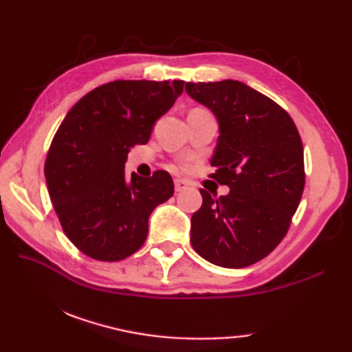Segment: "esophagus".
I'll return each mask as SVG.
<instances>
[{"mask_svg": "<svg viewBox=\"0 0 352 352\" xmlns=\"http://www.w3.org/2000/svg\"><path fill=\"white\" fill-rule=\"evenodd\" d=\"M174 186H175V192H182V190L188 188L189 183L184 182V180H180V178H177V180L174 182Z\"/></svg>", "mask_w": 352, "mask_h": 352, "instance_id": "1", "label": "esophagus"}]
</instances>
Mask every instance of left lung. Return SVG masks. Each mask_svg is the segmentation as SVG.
I'll use <instances>...</instances> for the list:
<instances>
[{
	"mask_svg": "<svg viewBox=\"0 0 352 352\" xmlns=\"http://www.w3.org/2000/svg\"><path fill=\"white\" fill-rule=\"evenodd\" d=\"M186 92L218 119L214 178L230 188L214 199L201 189L190 242L222 267L257 263L275 250L302 197L304 149L295 122L278 104L236 80L186 83Z\"/></svg>",
	"mask_w": 352,
	"mask_h": 352,
	"instance_id": "left-lung-1",
	"label": "left lung"
}]
</instances>
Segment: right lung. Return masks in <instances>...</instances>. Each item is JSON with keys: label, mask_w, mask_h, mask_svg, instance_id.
Returning a JSON list of instances; mask_svg holds the SVG:
<instances>
[{"label": "right lung", "mask_w": 352, "mask_h": 352, "mask_svg": "<svg viewBox=\"0 0 352 352\" xmlns=\"http://www.w3.org/2000/svg\"><path fill=\"white\" fill-rule=\"evenodd\" d=\"M184 81L116 80L86 94L58 126L45 160V180L65 234L100 261L136 252L154 208L174 195L166 170L125 177L130 148L149 140Z\"/></svg>", "instance_id": "add662e5"}]
</instances>
